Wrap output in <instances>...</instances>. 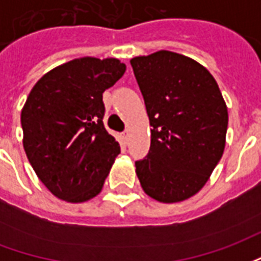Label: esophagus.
<instances>
[{"mask_svg": "<svg viewBox=\"0 0 261 261\" xmlns=\"http://www.w3.org/2000/svg\"><path fill=\"white\" fill-rule=\"evenodd\" d=\"M128 137H130V131L125 130L124 133H123V140H124V141L127 142V141H128Z\"/></svg>", "mask_w": 261, "mask_h": 261, "instance_id": "1", "label": "esophagus"}]
</instances>
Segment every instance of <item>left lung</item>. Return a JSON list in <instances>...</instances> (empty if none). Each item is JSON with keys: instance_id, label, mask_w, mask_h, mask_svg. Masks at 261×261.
<instances>
[{"instance_id": "1", "label": "left lung", "mask_w": 261, "mask_h": 261, "mask_svg": "<svg viewBox=\"0 0 261 261\" xmlns=\"http://www.w3.org/2000/svg\"><path fill=\"white\" fill-rule=\"evenodd\" d=\"M130 63L152 127L137 176L149 197L183 201L201 190L224 153V97L208 69L186 56L161 50Z\"/></svg>"}]
</instances>
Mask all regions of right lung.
Segmentation results:
<instances>
[{
    "label": "right lung",
    "mask_w": 261,
    "mask_h": 261,
    "mask_svg": "<svg viewBox=\"0 0 261 261\" xmlns=\"http://www.w3.org/2000/svg\"><path fill=\"white\" fill-rule=\"evenodd\" d=\"M116 59H75L43 75L22 109L23 148L54 196L82 202L100 193L120 153L103 124V92L123 76Z\"/></svg>",
    "instance_id": "obj_1"
}]
</instances>
